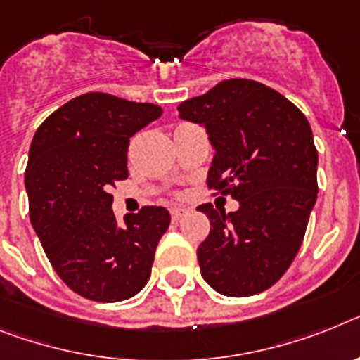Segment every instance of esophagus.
<instances>
[{
    "label": "esophagus",
    "mask_w": 360,
    "mask_h": 360,
    "mask_svg": "<svg viewBox=\"0 0 360 360\" xmlns=\"http://www.w3.org/2000/svg\"><path fill=\"white\" fill-rule=\"evenodd\" d=\"M170 214H172V219H174V221H179L181 217L188 214V208H185V207H172L170 208Z\"/></svg>",
    "instance_id": "34e87169"
}]
</instances>
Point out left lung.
Instances as JSON below:
<instances>
[{
	"instance_id": "left-lung-1",
	"label": "left lung",
	"mask_w": 360,
	"mask_h": 360,
	"mask_svg": "<svg viewBox=\"0 0 360 360\" xmlns=\"http://www.w3.org/2000/svg\"><path fill=\"white\" fill-rule=\"evenodd\" d=\"M179 117L201 124L216 150L207 185L240 201L226 214L210 203L199 245L205 282L225 297H250L276 283L297 256L315 207L319 153L306 115L283 95L231 78L179 104Z\"/></svg>"
}]
</instances>
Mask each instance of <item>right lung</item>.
<instances>
[{
	"mask_svg": "<svg viewBox=\"0 0 360 360\" xmlns=\"http://www.w3.org/2000/svg\"><path fill=\"white\" fill-rule=\"evenodd\" d=\"M161 115L155 104L86 93L36 129L25 170L29 216L56 274L80 297L120 302L150 280L170 212L144 207L119 225L110 190L128 177L129 137Z\"/></svg>",
	"mask_w": 360,
	"mask_h": 360,
	"instance_id": "obj_1",
	"label": "right lung"
}]
</instances>
